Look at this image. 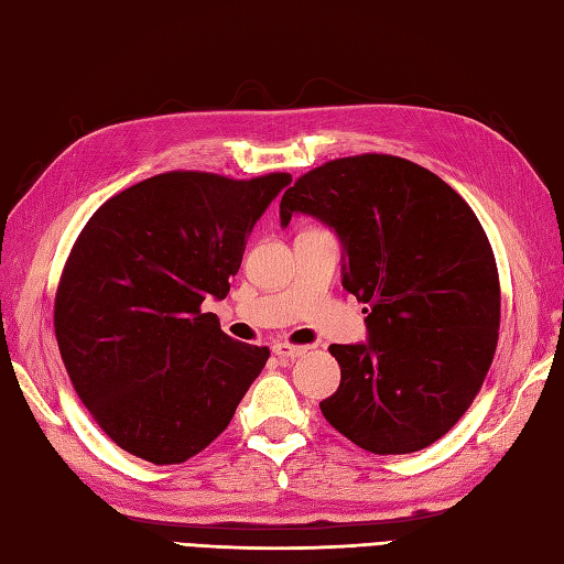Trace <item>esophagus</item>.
Instances as JSON below:
<instances>
[{
  "label": "esophagus",
  "instance_id": "obj_1",
  "mask_svg": "<svg viewBox=\"0 0 564 564\" xmlns=\"http://www.w3.org/2000/svg\"><path fill=\"white\" fill-rule=\"evenodd\" d=\"M271 351L279 358H301L307 351V346H293L289 341H273Z\"/></svg>",
  "mask_w": 564,
  "mask_h": 564
}]
</instances>
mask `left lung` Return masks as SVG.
<instances>
[{"instance_id": "8db88e82", "label": "left lung", "mask_w": 564, "mask_h": 564, "mask_svg": "<svg viewBox=\"0 0 564 564\" xmlns=\"http://www.w3.org/2000/svg\"><path fill=\"white\" fill-rule=\"evenodd\" d=\"M315 215L339 235L341 285L368 303L366 344H332L327 422L378 455L422 451L473 404L497 351L499 273L473 208L392 154L315 166L281 198V225Z\"/></svg>"}]
</instances>
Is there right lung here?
Masks as SVG:
<instances>
[{
  "label": "right lung",
  "mask_w": 564,
  "mask_h": 564,
  "mask_svg": "<svg viewBox=\"0 0 564 564\" xmlns=\"http://www.w3.org/2000/svg\"><path fill=\"white\" fill-rule=\"evenodd\" d=\"M291 174L164 172L109 198L82 227L55 293V337L106 436L154 465L218 438L269 361L235 341L206 297L230 293L251 227Z\"/></svg>",
  "instance_id": "1"
}]
</instances>
